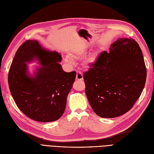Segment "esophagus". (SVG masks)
Listing matches in <instances>:
<instances>
[{
  "label": "esophagus",
  "mask_w": 154,
  "mask_h": 154,
  "mask_svg": "<svg viewBox=\"0 0 154 154\" xmlns=\"http://www.w3.org/2000/svg\"><path fill=\"white\" fill-rule=\"evenodd\" d=\"M76 79L77 81H82L83 80V75L81 72H77Z\"/></svg>",
  "instance_id": "34e87169"
}]
</instances>
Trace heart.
I'll list each match as a JSON object with an SVG mask.
<instances>
[{
	"instance_id": "heart-1",
	"label": "heart",
	"mask_w": 154,
	"mask_h": 154,
	"mask_svg": "<svg viewBox=\"0 0 154 154\" xmlns=\"http://www.w3.org/2000/svg\"><path fill=\"white\" fill-rule=\"evenodd\" d=\"M86 52V50L84 48H78L77 50H75L74 51L73 55L72 56L73 57H78L79 56H82L83 54H85ZM96 58H97V54H92L91 55H90L88 57V59H86V65H90V64L93 63L96 60ZM66 61L68 62H71V59L70 57H66Z\"/></svg>"
}]
</instances>
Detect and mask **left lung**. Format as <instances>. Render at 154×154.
Wrapping results in <instances>:
<instances>
[{"mask_svg": "<svg viewBox=\"0 0 154 154\" xmlns=\"http://www.w3.org/2000/svg\"><path fill=\"white\" fill-rule=\"evenodd\" d=\"M84 73L85 92L97 115L111 118L127 112L145 87L146 68L138 43L119 38Z\"/></svg>", "mask_w": 154, "mask_h": 154, "instance_id": "left-lung-1", "label": "left lung"}]
</instances>
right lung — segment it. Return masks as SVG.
<instances>
[{
	"instance_id": "1",
	"label": "right lung",
	"mask_w": 154,
	"mask_h": 154,
	"mask_svg": "<svg viewBox=\"0 0 154 154\" xmlns=\"http://www.w3.org/2000/svg\"><path fill=\"white\" fill-rule=\"evenodd\" d=\"M37 58L42 64L34 76L26 62ZM61 56L48 51L36 40H27L17 50L8 73V84L17 106L25 115L37 122H51L60 118L76 72H64Z\"/></svg>"
}]
</instances>
